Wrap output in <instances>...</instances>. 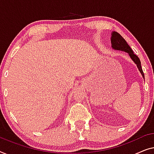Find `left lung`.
<instances>
[{
  "instance_id": "left-lung-1",
  "label": "left lung",
  "mask_w": 154,
  "mask_h": 154,
  "mask_svg": "<svg viewBox=\"0 0 154 154\" xmlns=\"http://www.w3.org/2000/svg\"><path fill=\"white\" fill-rule=\"evenodd\" d=\"M112 36L111 38V42H112V47H113L114 49H117V50H121L124 51L125 52L128 53L129 56H131L132 60L137 64V66L140 72L142 73V77H144V72H143L142 66H141V62H140V58H138V56L135 54L133 52V51L132 50L131 47L128 45L126 41L125 40V39L119 33H118L117 32H113L112 33Z\"/></svg>"
}]
</instances>
